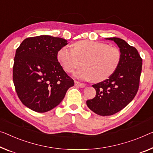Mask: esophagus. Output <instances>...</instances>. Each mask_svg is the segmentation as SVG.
I'll return each mask as SVG.
<instances>
[{"instance_id":"34e87169","label":"esophagus","mask_w":153,"mask_h":153,"mask_svg":"<svg viewBox=\"0 0 153 153\" xmlns=\"http://www.w3.org/2000/svg\"><path fill=\"white\" fill-rule=\"evenodd\" d=\"M74 84L77 87H79V88H85V84L80 83V82L77 81H74Z\"/></svg>"}]
</instances>
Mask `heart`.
<instances>
[{
  "label": "heart",
  "instance_id": "heart-1",
  "mask_svg": "<svg viewBox=\"0 0 153 153\" xmlns=\"http://www.w3.org/2000/svg\"><path fill=\"white\" fill-rule=\"evenodd\" d=\"M57 59L67 72H73L83 63V68L74 73L82 80L100 82L116 71L121 59V53L117 47L102 42L82 40L76 42L73 48L63 47L57 53Z\"/></svg>",
  "mask_w": 153,
  "mask_h": 153
}]
</instances>
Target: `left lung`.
<instances>
[{
  "label": "left lung",
  "mask_w": 153,
  "mask_h": 153,
  "mask_svg": "<svg viewBox=\"0 0 153 153\" xmlns=\"http://www.w3.org/2000/svg\"><path fill=\"white\" fill-rule=\"evenodd\" d=\"M120 48L121 59L114 73L93 85L96 94L87 100L91 111L100 116H111L121 111L135 97L139 89L142 59L137 49L118 37H110Z\"/></svg>",
  "instance_id": "obj_1"
}]
</instances>
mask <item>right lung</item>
Instances as JSON below:
<instances>
[{"label": "right lung", "instance_id": "right-lung-1", "mask_svg": "<svg viewBox=\"0 0 153 153\" xmlns=\"http://www.w3.org/2000/svg\"><path fill=\"white\" fill-rule=\"evenodd\" d=\"M67 44L61 37L39 36L26 38L16 49L14 86L22 104L33 111L53 109L74 85L57 59L58 51Z\"/></svg>", "mask_w": 153, "mask_h": 153}]
</instances>
